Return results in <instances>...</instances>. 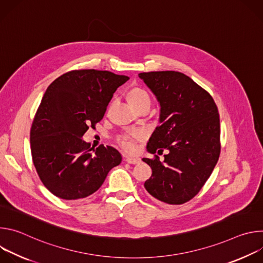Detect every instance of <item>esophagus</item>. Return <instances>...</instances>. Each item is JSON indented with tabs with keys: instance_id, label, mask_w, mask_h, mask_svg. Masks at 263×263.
Returning a JSON list of instances; mask_svg holds the SVG:
<instances>
[{
	"instance_id": "esophagus-1",
	"label": "esophagus",
	"mask_w": 263,
	"mask_h": 263,
	"mask_svg": "<svg viewBox=\"0 0 263 263\" xmlns=\"http://www.w3.org/2000/svg\"><path fill=\"white\" fill-rule=\"evenodd\" d=\"M125 160L130 163V164H137L140 162V159L139 158H134V157H129V156H126L125 157Z\"/></svg>"
}]
</instances>
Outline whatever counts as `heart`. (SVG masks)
I'll use <instances>...</instances> for the list:
<instances>
[{"label":"heart","instance_id":"heart-1","mask_svg":"<svg viewBox=\"0 0 263 263\" xmlns=\"http://www.w3.org/2000/svg\"><path fill=\"white\" fill-rule=\"evenodd\" d=\"M128 99L134 108L141 104L151 105V97H149V95L143 88H140V87L132 88L128 92ZM140 138H141V134L138 132H134V133L122 135L121 137H119L118 142L125 149H127V151L132 152L135 148V141Z\"/></svg>","mask_w":263,"mask_h":263}]
</instances>
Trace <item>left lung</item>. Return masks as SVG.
<instances>
[{
  "mask_svg": "<svg viewBox=\"0 0 263 263\" xmlns=\"http://www.w3.org/2000/svg\"><path fill=\"white\" fill-rule=\"evenodd\" d=\"M139 78L160 104V125L146 144L151 154L168 151L161 163L142 160L152 168L144 189L153 198L180 205L201 191L220 153L217 107L212 97L189 76L175 70L140 72Z\"/></svg>",
  "mask_w": 263,
  "mask_h": 263,
  "instance_id": "1",
  "label": "left lung"
}]
</instances>
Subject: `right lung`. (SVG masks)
Wrapping results in <instances>:
<instances>
[{
	"label": "right lung",
	"instance_id": "right-lung-1",
	"mask_svg": "<svg viewBox=\"0 0 263 263\" xmlns=\"http://www.w3.org/2000/svg\"><path fill=\"white\" fill-rule=\"evenodd\" d=\"M129 80L108 70L63 73L47 88L30 131L34 166L56 197L73 201L96 193L109 171L122 162L117 148L88 149L82 139L106 112L116 90Z\"/></svg>",
	"mask_w": 263,
	"mask_h": 263
}]
</instances>
